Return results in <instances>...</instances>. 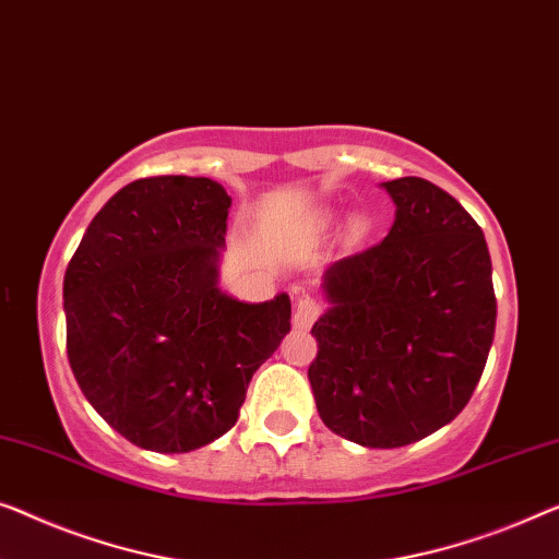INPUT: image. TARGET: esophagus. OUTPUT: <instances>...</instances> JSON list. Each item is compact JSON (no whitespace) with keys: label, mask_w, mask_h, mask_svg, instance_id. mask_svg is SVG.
<instances>
[{"label":"esophagus","mask_w":559,"mask_h":559,"mask_svg":"<svg viewBox=\"0 0 559 559\" xmlns=\"http://www.w3.org/2000/svg\"><path fill=\"white\" fill-rule=\"evenodd\" d=\"M322 314V302L314 297H299L295 305V325L297 328H312V322Z\"/></svg>","instance_id":"34e87169"}]
</instances>
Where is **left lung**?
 <instances>
[{"label": "left lung", "mask_w": 559, "mask_h": 559, "mask_svg": "<svg viewBox=\"0 0 559 559\" xmlns=\"http://www.w3.org/2000/svg\"><path fill=\"white\" fill-rule=\"evenodd\" d=\"M388 237L325 274L333 307L312 325L310 376L330 431L399 449L454 420L487 366L497 325L481 226L439 186L403 176Z\"/></svg>", "instance_id": "obj_1"}]
</instances>
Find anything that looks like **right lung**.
<instances>
[{
  "label": "right lung",
  "mask_w": 559,
  "mask_h": 559,
  "mask_svg": "<svg viewBox=\"0 0 559 559\" xmlns=\"http://www.w3.org/2000/svg\"><path fill=\"white\" fill-rule=\"evenodd\" d=\"M229 206L212 179H139L95 214L64 272L72 376L141 449L186 454L224 436L289 333L287 295L247 305L216 287Z\"/></svg>",
  "instance_id": "right-lung-1"
}]
</instances>
